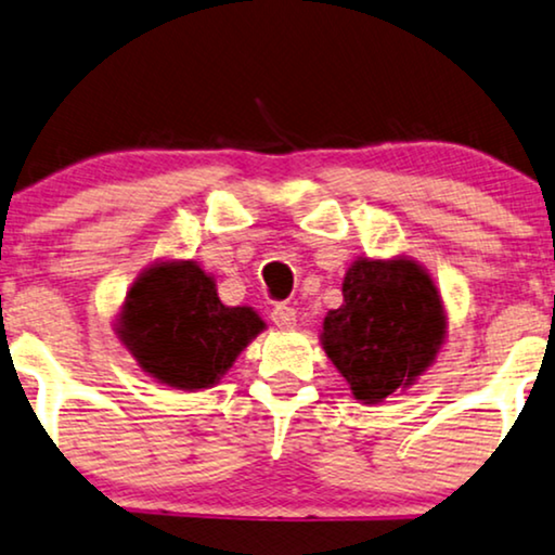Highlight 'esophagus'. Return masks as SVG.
Returning <instances> with one entry per match:
<instances>
[{"label": "esophagus", "mask_w": 555, "mask_h": 555, "mask_svg": "<svg viewBox=\"0 0 555 555\" xmlns=\"http://www.w3.org/2000/svg\"><path fill=\"white\" fill-rule=\"evenodd\" d=\"M271 320H273V324H276V327H282V330L297 327V312H294V309L286 307V305L273 307L271 309Z\"/></svg>", "instance_id": "obj_1"}]
</instances>
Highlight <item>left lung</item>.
Masks as SVG:
<instances>
[{
  "instance_id": "left-lung-1",
  "label": "left lung",
  "mask_w": 555,
  "mask_h": 555,
  "mask_svg": "<svg viewBox=\"0 0 555 555\" xmlns=\"http://www.w3.org/2000/svg\"><path fill=\"white\" fill-rule=\"evenodd\" d=\"M322 347L354 401L380 403L411 388L447 339V312L431 273L413 258L350 263L343 307L322 322Z\"/></svg>"
}]
</instances>
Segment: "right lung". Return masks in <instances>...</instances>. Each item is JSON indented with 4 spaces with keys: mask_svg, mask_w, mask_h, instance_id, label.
<instances>
[{
    "mask_svg": "<svg viewBox=\"0 0 555 555\" xmlns=\"http://www.w3.org/2000/svg\"><path fill=\"white\" fill-rule=\"evenodd\" d=\"M266 322L250 307H225L216 279L195 261H157L131 284L116 335L137 365L177 390L212 388Z\"/></svg>",
    "mask_w": 555,
    "mask_h": 555,
    "instance_id": "obj_1",
    "label": "right lung"
}]
</instances>
